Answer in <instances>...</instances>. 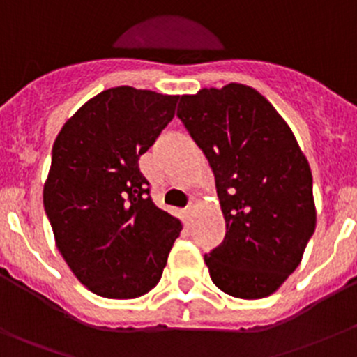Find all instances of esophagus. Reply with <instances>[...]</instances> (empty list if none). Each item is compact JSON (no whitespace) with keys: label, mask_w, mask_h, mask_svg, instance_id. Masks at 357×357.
<instances>
[{"label":"esophagus","mask_w":357,"mask_h":357,"mask_svg":"<svg viewBox=\"0 0 357 357\" xmlns=\"http://www.w3.org/2000/svg\"><path fill=\"white\" fill-rule=\"evenodd\" d=\"M193 208H195V200H192L188 204V207H186V214L188 215H192L193 214Z\"/></svg>","instance_id":"1"}]
</instances>
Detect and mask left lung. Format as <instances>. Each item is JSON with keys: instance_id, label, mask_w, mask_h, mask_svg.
Here are the masks:
<instances>
[{"instance_id": "obj_1", "label": "left lung", "mask_w": 357, "mask_h": 357, "mask_svg": "<svg viewBox=\"0 0 357 357\" xmlns=\"http://www.w3.org/2000/svg\"><path fill=\"white\" fill-rule=\"evenodd\" d=\"M178 100V117L214 172L226 221L221 245L204 255L212 282L233 297H268L301 264L314 233L307 158L282 115L248 86Z\"/></svg>"}]
</instances>
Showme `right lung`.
<instances>
[{"mask_svg":"<svg viewBox=\"0 0 357 357\" xmlns=\"http://www.w3.org/2000/svg\"><path fill=\"white\" fill-rule=\"evenodd\" d=\"M178 96L110 88L63 124L43 192L56 248L75 278L107 298L157 285L181 222L158 208L139 157L172 121Z\"/></svg>","mask_w":357,"mask_h":357,"instance_id":"1","label":"right lung"}]
</instances>
